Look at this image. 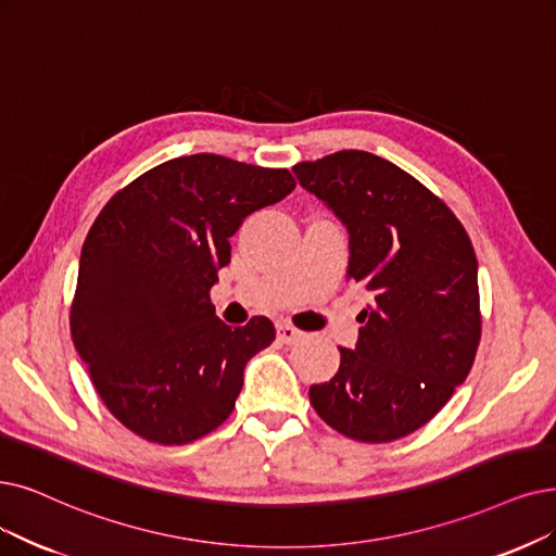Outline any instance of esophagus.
Returning <instances> with one entry per match:
<instances>
[{
    "label": "esophagus",
    "instance_id": "34e87169",
    "mask_svg": "<svg viewBox=\"0 0 556 556\" xmlns=\"http://www.w3.org/2000/svg\"><path fill=\"white\" fill-rule=\"evenodd\" d=\"M276 330H278V340L282 342V344H294V342H299L301 338H303V330H299L296 326H292V324H278L276 326Z\"/></svg>",
    "mask_w": 556,
    "mask_h": 556
}]
</instances>
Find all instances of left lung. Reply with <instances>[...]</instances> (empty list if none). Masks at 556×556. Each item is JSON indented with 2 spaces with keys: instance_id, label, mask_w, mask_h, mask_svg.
<instances>
[{
  "instance_id": "1",
  "label": "left lung",
  "mask_w": 556,
  "mask_h": 556,
  "mask_svg": "<svg viewBox=\"0 0 556 556\" xmlns=\"http://www.w3.org/2000/svg\"><path fill=\"white\" fill-rule=\"evenodd\" d=\"M349 230L346 282L369 294L355 349L309 388L328 427L361 442L404 438L468 379L481 340L477 255L442 198L392 162L340 150L294 166Z\"/></svg>"
}]
</instances>
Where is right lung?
Returning <instances> with one entry per match:
<instances>
[{
	"label": "right lung",
	"instance_id": "right-lung-1",
	"mask_svg": "<svg viewBox=\"0 0 556 556\" xmlns=\"http://www.w3.org/2000/svg\"><path fill=\"white\" fill-rule=\"evenodd\" d=\"M294 187L287 168L201 152L150 168L102 207L81 247L71 336L125 429L173 447L230 417L243 367L276 328L266 317L230 328L210 292L241 220Z\"/></svg>",
	"mask_w": 556,
	"mask_h": 556
}]
</instances>
